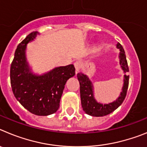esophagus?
I'll return each instance as SVG.
<instances>
[{
  "label": "esophagus",
  "mask_w": 147,
  "mask_h": 147,
  "mask_svg": "<svg viewBox=\"0 0 147 147\" xmlns=\"http://www.w3.org/2000/svg\"><path fill=\"white\" fill-rule=\"evenodd\" d=\"M74 67H75V69H76V74H78V73L80 72V69H81V67H82L81 62H79V61H76V62H74Z\"/></svg>",
  "instance_id": "34e87169"
}]
</instances>
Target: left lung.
<instances>
[{
  "instance_id": "1",
  "label": "left lung",
  "mask_w": 147,
  "mask_h": 147,
  "mask_svg": "<svg viewBox=\"0 0 147 147\" xmlns=\"http://www.w3.org/2000/svg\"><path fill=\"white\" fill-rule=\"evenodd\" d=\"M116 48L119 49V64L121 68L124 73V80H123V87L120 96L113 102L108 104H102L97 102L94 96V88L93 82L90 80L87 75L82 73H79L77 74L78 80L80 85V97H81V103L83 110L88 115L100 117L105 116L113 112L124 102V98L127 95L128 85H129V76L126 75L129 72V67L127 65V61L126 59V55L124 50L119 42L116 44Z\"/></svg>"
}]
</instances>
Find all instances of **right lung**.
<instances>
[{
    "label": "right lung",
    "instance_id": "1",
    "mask_svg": "<svg viewBox=\"0 0 147 147\" xmlns=\"http://www.w3.org/2000/svg\"><path fill=\"white\" fill-rule=\"evenodd\" d=\"M39 34L32 32L18 45L10 67V80L15 98L27 110L37 115H49L59 109L65 83L75 75V67L68 65L42 74H34L27 60L26 49Z\"/></svg>",
    "mask_w": 147,
    "mask_h": 147
}]
</instances>
